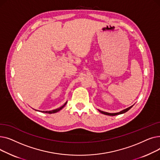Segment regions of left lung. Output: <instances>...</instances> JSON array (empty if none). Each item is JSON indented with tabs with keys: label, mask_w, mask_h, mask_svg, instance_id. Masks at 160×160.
<instances>
[{
	"label": "left lung",
	"mask_w": 160,
	"mask_h": 160,
	"mask_svg": "<svg viewBox=\"0 0 160 160\" xmlns=\"http://www.w3.org/2000/svg\"><path fill=\"white\" fill-rule=\"evenodd\" d=\"M132 106H130V107H128V108H127L124 109V110H122V111H121V112H117V113H108V112H105L101 111V110H98V112H100V113H102V114H104V115H106L115 116V115H117L122 114V113H125V112H128V111L130 110V109Z\"/></svg>",
	"instance_id": "8db88e82"
}]
</instances>
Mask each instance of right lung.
Wrapping results in <instances>:
<instances>
[{
  "instance_id": "obj_1",
  "label": "right lung",
  "mask_w": 160,
  "mask_h": 160,
  "mask_svg": "<svg viewBox=\"0 0 160 160\" xmlns=\"http://www.w3.org/2000/svg\"><path fill=\"white\" fill-rule=\"evenodd\" d=\"M67 103V101L62 106H61V107H60V108H57V109H55V110H50V111H40V110H35V109H33V110H36V111H37V112H42V113H50V114H51V113H56V112H59V111H60L66 105V104Z\"/></svg>"
}]
</instances>
